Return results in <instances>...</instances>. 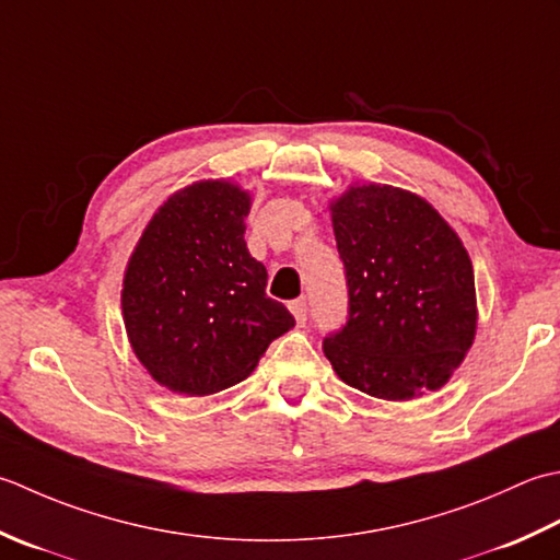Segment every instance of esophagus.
Returning a JSON list of instances; mask_svg holds the SVG:
<instances>
[{
  "label": "esophagus",
  "mask_w": 560,
  "mask_h": 560,
  "mask_svg": "<svg viewBox=\"0 0 560 560\" xmlns=\"http://www.w3.org/2000/svg\"><path fill=\"white\" fill-rule=\"evenodd\" d=\"M290 312H292V316H294V322L300 324V326L306 322V302H304V300L290 302Z\"/></svg>",
  "instance_id": "esophagus-1"
}]
</instances>
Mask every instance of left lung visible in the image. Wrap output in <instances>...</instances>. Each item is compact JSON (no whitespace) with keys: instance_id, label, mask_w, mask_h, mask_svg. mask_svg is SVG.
Instances as JSON below:
<instances>
[{"instance_id":"1","label":"left lung","mask_w":560,"mask_h":560,"mask_svg":"<svg viewBox=\"0 0 560 560\" xmlns=\"http://www.w3.org/2000/svg\"><path fill=\"white\" fill-rule=\"evenodd\" d=\"M328 210L350 296L348 324L324 340L328 362L384 401L442 389L478 324L459 234L425 198L386 184H350Z\"/></svg>"}]
</instances>
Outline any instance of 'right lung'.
<instances>
[{"label":"right lung","instance_id":"obj_1","mask_svg":"<svg viewBox=\"0 0 560 560\" xmlns=\"http://www.w3.org/2000/svg\"><path fill=\"white\" fill-rule=\"evenodd\" d=\"M250 192L230 178L196 180L147 222L122 278V322L135 358L164 389L208 396L256 370L294 326L266 294L248 254Z\"/></svg>","mask_w":560,"mask_h":560}]
</instances>
